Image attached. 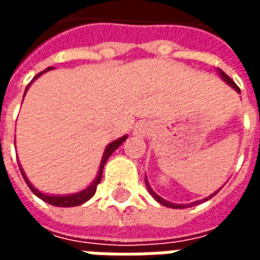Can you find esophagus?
<instances>
[{
  "label": "esophagus",
  "instance_id": "obj_1",
  "mask_svg": "<svg viewBox=\"0 0 260 260\" xmlns=\"http://www.w3.org/2000/svg\"><path fill=\"white\" fill-rule=\"evenodd\" d=\"M152 131V125L150 122H146V121H142V122H138L135 126V135L139 136H146L149 135V132Z\"/></svg>",
  "mask_w": 260,
  "mask_h": 260
}]
</instances>
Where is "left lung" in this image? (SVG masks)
I'll return each instance as SVG.
<instances>
[{
    "instance_id": "left-lung-1",
    "label": "left lung",
    "mask_w": 260,
    "mask_h": 260,
    "mask_svg": "<svg viewBox=\"0 0 260 260\" xmlns=\"http://www.w3.org/2000/svg\"><path fill=\"white\" fill-rule=\"evenodd\" d=\"M217 71H218V75L221 76V79H223L224 82H227V83H229V85L231 86V87H233V89H234L235 91H238V93H240V87H238V86L235 85L234 80L231 79L230 76H227V75L224 74V72H223V71H221V69H217ZM145 182H146L147 191H149V193H150V195H152L153 198H154V199H156V201L158 202V203H161V205H164V206H167V207H171V209H184V207H192V206H193V205H196V203H201V202L207 201V199H210V198H213V196L216 195V193H217V192H218V191H216V192H214V193H212V195H210V196H207V198H205L203 201L192 202V203H188V205H177V203H171V202L166 201V199H163V198H160V196H158L157 193H156V192L153 191L152 186L149 185V181H147V178H145Z\"/></svg>"
}]
</instances>
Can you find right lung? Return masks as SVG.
<instances>
[{"mask_svg":"<svg viewBox=\"0 0 260 260\" xmlns=\"http://www.w3.org/2000/svg\"><path fill=\"white\" fill-rule=\"evenodd\" d=\"M50 69H53L51 67L47 69H44L43 72H40V74H37L35 78H33V80H36L40 75H43L44 72H47V71H50ZM33 80H31L30 83L27 85V87H26V90L29 89V86L33 83ZM26 90H25V94H26ZM128 138V135L122 136V138H119V139H117V141L111 142V143H108L107 147H106V150H104V153H103V158H102V163H100V167H99V173H97V177L94 178V181L91 182L90 185L87 186V188H85L83 191L80 192H76V193H74V195H47V193H43V192H40L39 189H36L35 186L31 185L30 181L27 180V177H26L25 171L22 170V167H20L19 164V169H20V173H22V175H23V180L26 181V184H27V186L30 188L31 192L35 193L36 196H39L42 201L47 202V203H50V205H53V206H58V207H72V206H79V205H82V203H85V202H87L89 199H90L91 196L96 193V189H97V185L100 184V181H102V175H103V169H104V164H106V161L108 160V157L113 154V152H115L117 149H118L121 145H122V142L125 141Z\"/></svg>","mask_w":260,"mask_h":260,"instance_id":"right-lung-1","label":"right lung"}]
</instances>
